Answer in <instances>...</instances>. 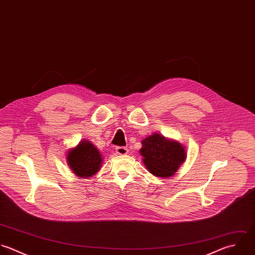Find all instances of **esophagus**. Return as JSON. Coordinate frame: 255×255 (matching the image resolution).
<instances>
[{
    "label": "esophagus",
    "instance_id": "esophagus-1",
    "mask_svg": "<svg viewBox=\"0 0 255 255\" xmlns=\"http://www.w3.org/2000/svg\"><path fill=\"white\" fill-rule=\"evenodd\" d=\"M115 151L118 155H126L128 153V149L126 147H121V146L117 147Z\"/></svg>",
    "mask_w": 255,
    "mask_h": 255
}]
</instances>
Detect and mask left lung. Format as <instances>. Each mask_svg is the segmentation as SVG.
I'll list each match as a JSON object with an SVG mask.
<instances>
[{
  "instance_id": "8db88e82",
  "label": "left lung",
  "mask_w": 255,
  "mask_h": 255,
  "mask_svg": "<svg viewBox=\"0 0 255 255\" xmlns=\"http://www.w3.org/2000/svg\"><path fill=\"white\" fill-rule=\"evenodd\" d=\"M141 155L150 173L160 178L173 176L186 160L184 147L159 134H153L142 141Z\"/></svg>"
}]
</instances>
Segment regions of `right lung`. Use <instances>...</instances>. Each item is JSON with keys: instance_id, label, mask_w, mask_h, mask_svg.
<instances>
[{"instance_id": "1", "label": "right lung", "mask_w": 255, "mask_h": 255, "mask_svg": "<svg viewBox=\"0 0 255 255\" xmlns=\"http://www.w3.org/2000/svg\"><path fill=\"white\" fill-rule=\"evenodd\" d=\"M67 163L76 176L90 178L99 171L102 158L92 143L82 141L68 152Z\"/></svg>"}]
</instances>
